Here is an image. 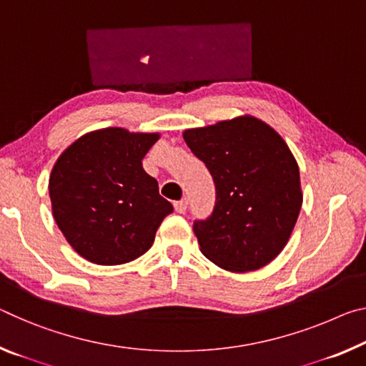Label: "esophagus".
I'll return each mask as SVG.
<instances>
[{"label": "esophagus", "instance_id": "obj_1", "mask_svg": "<svg viewBox=\"0 0 366 366\" xmlns=\"http://www.w3.org/2000/svg\"><path fill=\"white\" fill-rule=\"evenodd\" d=\"M174 208H176L177 213H184L185 210H187V199L174 202Z\"/></svg>", "mask_w": 366, "mask_h": 366}]
</instances>
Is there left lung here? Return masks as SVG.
I'll list each match as a JSON object with an SVG mask.
<instances>
[{"instance_id": "8db88e82", "label": "left lung", "mask_w": 366, "mask_h": 366, "mask_svg": "<svg viewBox=\"0 0 366 366\" xmlns=\"http://www.w3.org/2000/svg\"><path fill=\"white\" fill-rule=\"evenodd\" d=\"M210 171L217 202L195 219L200 251L229 272L257 270L290 239L303 204L300 169L278 133L251 115L184 132Z\"/></svg>"}]
</instances>
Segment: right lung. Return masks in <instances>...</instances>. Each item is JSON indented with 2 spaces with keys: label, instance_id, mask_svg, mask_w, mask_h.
Here are the masks:
<instances>
[{
  "label": "right lung",
  "instance_id": "obj_1",
  "mask_svg": "<svg viewBox=\"0 0 366 366\" xmlns=\"http://www.w3.org/2000/svg\"><path fill=\"white\" fill-rule=\"evenodd\" d=\"M158 138L110 127L86 133L55 162L49 181L51 212L81 257L119 265L152 247L161 222L174 210L142 166Z\"/></svg>",
  "mask_w": 366,
  "mask_h": 366
}]
</instances>
